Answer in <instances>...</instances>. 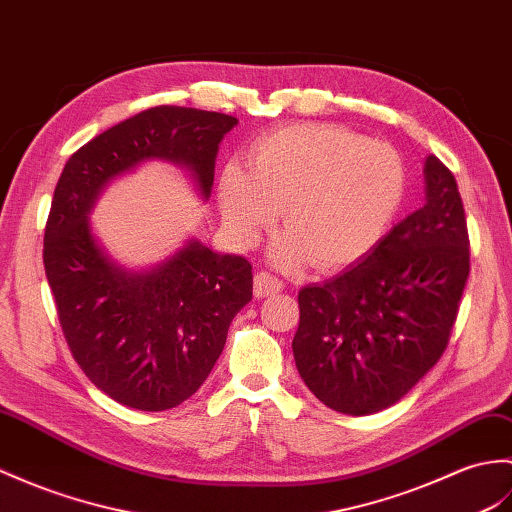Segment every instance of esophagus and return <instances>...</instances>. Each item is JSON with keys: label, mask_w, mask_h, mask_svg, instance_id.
I'll use <instances>...</instances> for the list:
<instances>
[{"label": "esophagus", "mask_w": 512, "mask_h": 512, "mask_svg": "<svg viewBox=\"0 0 512 512\" xmlns=\"http://www.w3.org/2000/svg\"><path fill=\"white\" fill-rule=\"evenodd\" d=\"M283 290V281L272 277L270 272H257L255 275V296L257 299H264V296H272V294H279Z\"/></svg>", "instance_id": "esophagus-1"}]
</instances>
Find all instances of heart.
Segmentation results:
<instances>
[{"instance_id":"heart-1","label":"heart","mask_w":512,"mask_h":512,"mask_svg":"<svg viewBox=\"0 0 512 512\" xmlns=\"http://www.w3.org/2000/svg\"><path fill=\"white\" fill-rule=\"evenodd\" d=\"M251 170L227 163L218 207L233 240L251 246L279 218L288 231L272 248L281 268L314 259L320 270L353 266L373 251L406 194L395 148L338 124H292L259 137Z\"/></svg>"}]
</instances>
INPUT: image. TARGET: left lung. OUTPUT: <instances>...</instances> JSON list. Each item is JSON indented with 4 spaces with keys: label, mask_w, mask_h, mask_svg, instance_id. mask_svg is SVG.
Instances as JSON below:
<instances>
[{
    "label": "left lung",
    "mask_w": 512,
    "mask_h": 512,
    "mask_svg": "<svg viewBox=\"0 0 512 512\" xmlns=\"http://www.w3.org/2000/svg\"><path fill=\"white\" fill-rule=\"evenodd\" d=\"M425 205L342 275L299 292L292 340L299 375L327 408L386 410L441 358L469 277V233L456 178L423 163Z\"/></svg>",
    "instance_id": "1"
}]
</instances>
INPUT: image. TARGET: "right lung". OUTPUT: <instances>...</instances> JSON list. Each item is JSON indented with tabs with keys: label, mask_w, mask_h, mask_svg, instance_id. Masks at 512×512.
<instances>
[{
	"label": "right lung",
	"mask_w": 512,
	"mask_h": 512,
	"mask_svg": "<svg viewBox=\"0 0 512 512\" xmlns=\"http://www.w3.org/2000/svg\"><path fill=\"white\" fill-rule=\"evenodd\" d=\"M233 115L154 106L71 154L58 178L43 240L45 277L78 366L122 406L161 412L209 377L235 314L253 299V268L198 240L144 270L115 264L89 216L117 176L146 161L187 170L209 200L220 141Z\"/></svg>",
	"instance_id": "add662e5"
}]
</instances>
